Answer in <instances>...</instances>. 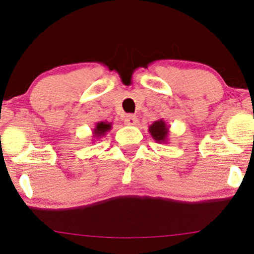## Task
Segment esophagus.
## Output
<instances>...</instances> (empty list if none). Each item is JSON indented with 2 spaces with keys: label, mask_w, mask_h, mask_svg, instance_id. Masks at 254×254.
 <instances>
[{
  "label": "esophagus",
  "mask_w": 254,
  "mask_h": 254,
  "mask_svg": "<svg viewBox=\"0 0 254 254\" xmlns=\"http://www.w3.org/2000/svg\"><path fill=\"white\" fill-rule=\"evenodd\" d=\"M124 123L127 125H136L137 124V117L133 115H127L125 116Z\"/></svg>",
  "instance_id": "esophagus-1"
}]
</instances>
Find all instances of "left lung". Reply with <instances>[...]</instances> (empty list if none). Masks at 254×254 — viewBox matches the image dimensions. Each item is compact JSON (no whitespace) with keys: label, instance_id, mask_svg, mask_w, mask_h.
<instances>
[{"label":"left lung","instance_id":"1","mask_svg":"<svg viewBox=\"0 0 254 254\" xmlns=\"http://www.w3.org/2000/svg\"><path fill=\"white\" fill-rule=\"evenodd\" d=\"M150 136L157 142V143H167L168 135H170V127L164 119H159V121L154 122L153 124L149 125L148 127Z\"/></svg>","mask_w":254,"mask_h":254}]
</instances>
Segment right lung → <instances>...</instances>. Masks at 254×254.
<instances>
[{"label": "right lung", "instance_id": "right-lung-1", "mask_svg": "<svg viewBox=\"0 0 254 254\" xmlns=\"http://www.w3.org/2000/svg\"><path fill=\"white\" fill-rule=\"evenodd\" d=\"M111 129H112V123H109V122H98V123L95 124L94 129L92 131L93 133L92 141L95 142L97 139L104 137L106 135V132H109Z\"/></svg>", "mask_w": 254, "mask_h": 254}]
</instances>
